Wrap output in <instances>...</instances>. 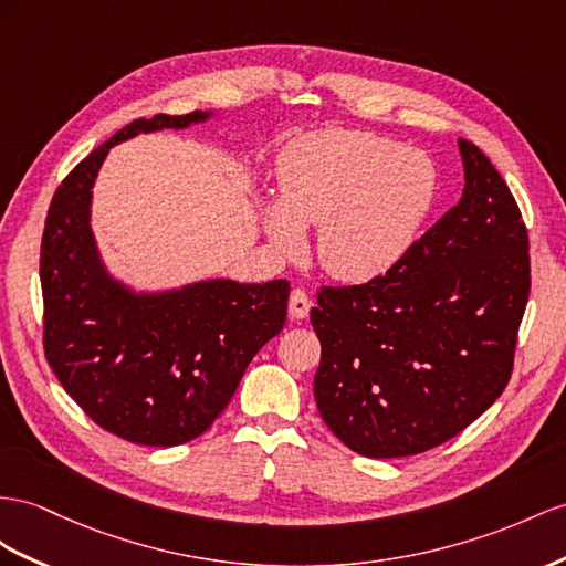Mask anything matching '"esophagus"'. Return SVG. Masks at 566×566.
<instances>
[{
    "label": "esophagus",
    "mask_w": 566,
    "mask_h": 566,
    "mask_svg": "<svg viewBox=\"0 0 566 566\" xmlns=\"http://www.w3.org/2000/svg\"><path fill=\"white\" fill-rule=\"evenodd\" d=\"M311 306H313L311 296H308L306 292H303L301 286H294L292 294H289V315L296 317V321H303V317L308 315Z\"/></svg>",
    "instance_id": "34e87169"
}]
</instances>
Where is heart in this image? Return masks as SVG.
Masks as SVG:
<instances>
[{
  "mask_svg": "<svg viewBox=\"0 0 566 566\" xmlns=\"http://www.w3.org/2000/svg\"><path fill=\"white\" fill-rule=\"evenodd\" d=\"M282 200L263 206L282 251H298V224L321 227V263L342 280H368L409 249L434 198L430 157L392 138L329 128L286 145L277 163Z\"/></svg>",
  "mask_w": 566,
  "mask_h": 566,
  "instance_id": "heart-1",
  "label": "heart"
}]
</instances>
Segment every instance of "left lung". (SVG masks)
I'll return each instance as SVG.
<instances>
[{
  "mask_svg": "<svg viewBox=\"0 0 566 566\" xmlns=\"http://www.w3.org/2000/svg\"><path fill=\"white\" fill-rule=\"evenodd\" d=\"M463 196L387 272L317 292L315 403L354 452L421 454L492 407L531 292L528 229L500 171L459 138Z\"/></svg>",
  "mask_w": 566,
  "mask_h": 566,
  "instance_id": "obj_1",
  "label": "left lung"
}]
</instances>
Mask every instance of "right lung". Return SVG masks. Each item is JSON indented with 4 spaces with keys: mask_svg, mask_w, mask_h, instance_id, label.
<instances>
[{
    "mask_svg": "<svg viewBox=\"0 0 566 566\" xmlns=\"http://www.w3.org/2000/svg\"><path fill=\"white\" fill-rule=\"evenodd\" d=\"M200 119L202 112L136 119L83 157L54 191L40 243L50 368L93 423L143 447L184 444L206 432L286 321V280H212L138 298L99 265L91 188L112 145Z\"/></svg>",
    "mask_w": 566,
    "mask_h": 566,
    "instance_id": "obj_1",
    "label": "right lung"
}]
</instances>
